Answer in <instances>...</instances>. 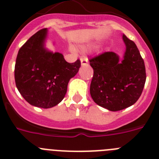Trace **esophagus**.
Wrapping results in <instances>:
<instances>
[{
  "instance_id": "esophagus-1",
  "label": "esophagus",
  "mask_w": 159,
  "mask_h": 159,
  "mask_svg": "<svg viewBox=\"0 0 159 159\" xmlns=\"http://www.w3.org/2000/svg\"><path fill=\"white\" fill-rule=\"evenodd\" d=\"M80 61L82 65H88V59L87 57H83V58H81Z\"/></svg>"
}]
</instances>
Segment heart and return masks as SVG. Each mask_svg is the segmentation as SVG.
<instances>
[{
	"mask_svg": "<svg viewBox=\"0 0 159 159\" xmlns=\"http://www.w3.org/2000/svg\"><path fill=\"white\" fill-rule=\"evenodd\" d=\"M92 47H93V45H92V43H86V44H84V45H80L79 47V48H80V50H81V51L86 52L88 51V50H89V49L92 48Z\"/></svg>",
	"mask_w": 159,
	"mask_h": 159,
	"instance_id": "1",
	"label": "heart"
}]
</instances>
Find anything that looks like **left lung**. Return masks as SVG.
<instances>
[{
    "label": "left lung",
    "mask_w": 159,
    "mask_h": 159,
    "mask_svg": "<svg viewBox=\"0 0 159 159\" xmlns=\"http://www.w3.org/2000/svg\"><path fill=\"white\" fill-rule=\"evenodd\" d=\"M126 52L122 61L114 52L90 59L93 68L90 93L94 102L111 111L123 110L137 102L145 85L144 60L134 41L123 35Z\"/></svg>",
    "instance_id": "obj_1"
}]
</instances>
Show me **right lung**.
<instances>
[{
    "label": "right lung",
    "mask_w": 159,
    "mask_h": 159,
    "mask_svg": "<svg viewBox=\"0 0 159 159\" xmlns=\"http://www.w3.org/2000/svg\"><path fill=\"white\" fill-rule=\"evenodd\" d=\"M47 29L38 31L23 44L16 57L14 75L16 86L29 103L50 108L65 96L70 79L80 67V60L67 63L61 53L43 48Z\"/></svg>",
    "instance_id": "add662e5"
}]
</instances>
